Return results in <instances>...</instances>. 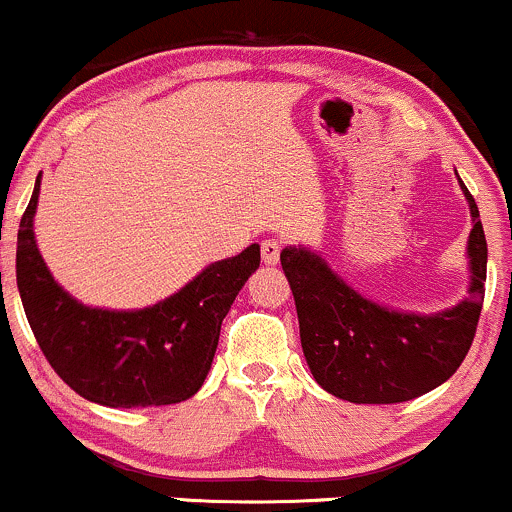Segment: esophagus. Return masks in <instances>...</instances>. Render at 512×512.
Here are the masks:
<instances>
[{
  "label": "esophagus",
  "instance_id": "34e87169",
  "mask_svg": "<svg viewBox=\"0 0 512 512\" xmlns=\"http://www.w3.org/2000/svg\"><path fill=\"white\" fill-rule=\"evenodd\" d=\"M279 252H282V243H279V240H265V243H262V262L269 267L277 265Z\"/></svg>",
  "mask_w": 512,
  "mask_h": 512
}]
</instances>
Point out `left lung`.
Listing matches in <instances>:
<instances>
[{"label":"left lung","mask_w":512,"mask_h":512,"mask_svg":"<svg viewBox=\"0 0 512 512\" xmlns=\"http://www.w3.org/2000/svg\"><path fill=\"white\" fill-rule=\"evenodd\" d=\"M459 187L471 211L469 296L445 311L389 308L352 289L311 247L282 250L303 357L328 393L350 403H403L445 384L464 362L484 303L488 250L474 196L462 179Z\"/></svg>","instance_id":"8db88e82"}]
</instances>
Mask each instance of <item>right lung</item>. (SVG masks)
Listing matches in <instances>:
<instances>
[{
	"instance_id": "obj_1",
	"label": "right lung",
	"mask_w": 512,
	"mask_h": 512,
	"mask_svg": "<svg viewBox=\"0 0 512 512\" xmlns=\"http://www.w3.org/2000/svg\"><path fill=\"white\" fill-rule=\"evenodd\" d=\"M36 177L16 240L21 303L50 367L72 391L109 408L170 406L192 398L209 374L221 323L250 274L260 245L211 262L167 299L133 311L87 306L55 282L33 233Z\"/></svg>"
}]
</instances>
